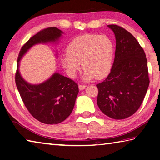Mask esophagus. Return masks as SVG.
Wrapping results in <instances>:
<instances>
[{"label": "esophagus", "mask_w": 160, "mask_h": 160, "mask_svg": "<svg viewBox=\"0 0 160 160\" xmlns=\"http://www.w3.org/2000/svg\"><path fill=\"white\" fill-rule=\"evenodd\" d=\"M86 85H79V89L80 90H84V89H85L86 88Z\"/></svg>", "instance_id": "obj_1"}]
</instances>
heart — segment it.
<instances>
[{
	"mask_svg": "<svg viewBox=\"0 0 160 160\" xmlns=\"http://www.w3.org/2000/svg\"><path fill=\"white\" fill-rule=\"evenodd\" d=\"M114 53V46L105 35L87 34L72 39L68 46L67 52L61 58V64L71 78L76 75L82 64L83 78L106 77L110 72Z\"/></svg>",
	"mask_w": 160,
	"mask_h": 160,
	"instance_id": "b5f03b06",
	"label": "heart"
}]
</instances>
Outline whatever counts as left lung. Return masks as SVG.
Listing matches in <instances>:
<instances>
[{
	"label": "left lung",
	"mask_w": 160,
	"mask_h": 160,
	"mask_svg": "<svg viewBox=\"0 0 160 160\" xmlns=\"http://www.w3.org/2000/svg\"><path fill=\"white\" fill-rule=\"evenodd\" d=\"M108 28L116 38L115 58L110 73L97 84L99 109L113 119H124L137 112L148 89V62L138 42L125 29Z\"/></svg>",
	"instance_id": "8db88e82"
}]
</instances>
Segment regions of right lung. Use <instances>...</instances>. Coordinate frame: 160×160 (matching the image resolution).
<instances>
[{
  "mask_svg": "<svg viewBox=\"0 0 160 160\" xmlns=\"http://www.w3.org/2000/svg\"><path fill=\"white\" fill-rule=\"evenodd\" d=\"M62 34L63 32L54 27L42 29L24 44L18 58L15 83L21 98L31 115L45 124H57L68 117L73 109L79 92L78 84L55 72L45 82L32 85L22 78L19 62L34 45L56 42Z\"/></svg>",
  "mask_w": 160,
  "mask_h": 160,
  "instance_id": "1",
  "label": "right lung"
}]
</instances>
